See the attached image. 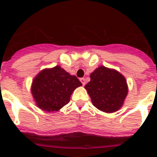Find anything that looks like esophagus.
I'll use <instances>...</instances> for the list:
<instances>
[{
	"label": "esophagus",
	"mask_w": 157,
	"mask_h": 157,
	"mask_svg": "<svg viewBox=\"0 0 157 157\" xmlns=\"http://www.w3.org/2000/svg\"><path fill=\"white\" fill-rule=\"evenodd\" d=\"M80 81L82 82V83L83 86L86 85V79L84 78H80Z\"/></svg>",
	"instance_id": "1"
}]
</instances>
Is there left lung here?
<instances>
[{
  "label": "left lung",
  "instance_id": "left-lung-1",
  "mask_svg": "<svg viewBox=\"0 0 157 157\" xmlns=\"http://www.w3.org/2000/svg\"><path fill=\"white\" fill-rule=\"evenodd\" d=\"M93 105L102 112H115L121 108L128 93L127 81L119 71L101 66L90 75L85 86Z\"/></svg>",
  "mask_w": 157,
  "mask_h": 157
}]
</instances>
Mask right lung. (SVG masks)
Masks as SVG:
<instances>
[{
	"instance_id": "add662e5",
	"label": "right lung",
	"mask_w": 157,
	"mask_h": 157,
	"mask_svg": "<svg viewBox=\"0 0 157 157\" xmlns=\"http://www.w3.org/2000/svg\"><path fill=\"white\" fill-rule=\"evenodd\" d=\"M81 86L82 84L76 76L56 66L37 74L32 82L31 93L39 109L56 112L68 104L73 91Z\"/></svg>"
}]
</instances>
